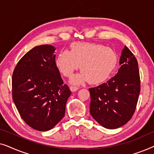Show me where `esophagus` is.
<instances>
[{
    "instance_id": "1",
    "label": "esophagus",
    "mask_w": 154,
    "mask_h": 154,
    "mask_svg": "<svg viewBox=\"0 0 154 154\" xmlns=\"http://www.w3.org/2000/svg\"><path fill=\"white\" fill-rule=\"evenodd\" d=\"M70 88L71 92H75V91H76V90H79V88L76 87V86H73V85L70 86V88Z\"/></svg>"
}]
</instances>
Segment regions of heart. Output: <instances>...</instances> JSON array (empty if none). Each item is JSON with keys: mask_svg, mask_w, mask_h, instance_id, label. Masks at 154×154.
Returning <instances> with one entry per match:
<instances>
[{"mask_svg": "<svg viewBox=\"0 0 154 154\" xmlns=\"http://www.w3.org/2000/svg\"><path fill=\"white\" fill-rule=\"evenodd\" d=\"M56 66L63 75L70 77L79 69L82 72L71 78L73 84L88 81L92 85L106 81L118 64L116 52L112 48L100 44L73 43L70 52L64 50L57 54Z\"/></svg>", "mask_w": 154, "mask_h": 154, "instance_id": "1", "label": "heart"}]
</instances>
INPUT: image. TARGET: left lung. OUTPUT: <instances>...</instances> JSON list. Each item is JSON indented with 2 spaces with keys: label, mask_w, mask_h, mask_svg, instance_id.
Instances as JSON below:
<instances>
[{
  "label": "left lung",
  "mask_w": 154,
  "mask_h": 154,
  "mask_svg": "<svg viewBox=\"0 0 154 154\" xmlns=\"http://www.w3.org/2000/svg\"><path fill=\"white\" fill-rule=\"evenodd\" d=\"M121 68L106 83L90 88V112L103 127L116 129L128 123L135 111L140 92L137 60L125 46L120 58Z\"/></svg>",
  "instance_id": "8db88e82"
}]
</instances>
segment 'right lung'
<instances>
[{
    "mask_svg": "<svg viewBox=\"0 0 154 154\" xmlns=\"http://www.w3.org/2000/svg\"><path fill=\"white\" fill-rule=\"evenodd\" d=\"M54 50L50 45L33 48L12 73L14 104L25 123L38 131L52 129L62 119L71 94L56 66Z\"/></svg>",
    "mask_w": 154,
    "mask_h": 154,
    "instance_id": "obj_1",
    "label": "right lung"
}]
</instances>
